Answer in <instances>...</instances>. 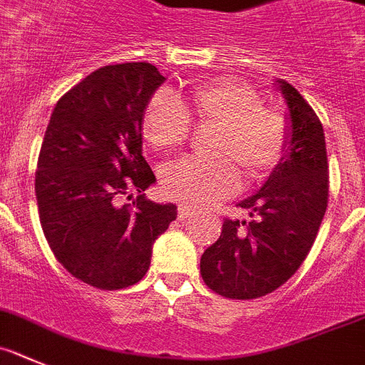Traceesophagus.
I'll list each match as a JSON object with an SVG mask.
<instances>
[{
	"mask_svg": "<svg viewBox=\"0 0 365 365\" xmlns=\"http://www.w3.org/2000/svg\"><path fill=\"white\" fill-rule=\"evenodd\" d=\"M195 215V211H192V209H190L189 205H185V203H182V205L178 207V220H187V218H190V216Z\"/></svg>",
	"mask_w": 365,
	"mask_h": 365,
	"instance_id": "obj_1",
	"label": "esophagus"
}]
</instances>
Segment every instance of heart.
I'll list each match as a JSON object with an SVG mask.
<instances>
[{
	"label": "heart",
	"mask_w": 365,
	"mask_h": 365,
	"mask_svg": "<svg viewBox=\"0 0 365 365\" xmlns=\"http://www.w3.org/2000/svg\"><path fill=\"white\" fill-rule=\"evenodd\" d=\"M190 118L216 127L215 158H183L162 176L169 198L187 205H209L235 195L240 170L260 180L277 167L285 153L289 127L284 114L262 105L255 88L231 78H215L185 94L156 93L147 103L140 133L154 150L178 149L190 133Z\"/></svg>",
	"instance_id": "obj_1"
}]
</instances>
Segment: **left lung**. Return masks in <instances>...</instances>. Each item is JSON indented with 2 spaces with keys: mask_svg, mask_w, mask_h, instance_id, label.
Returning a JSON list of instances; mask_svg holds the SVG:
<instances>
[{
  "mask_svg": "<svg viewBox=\"0 0 365 365\" xmlns=\"http://www.w3.org/2000/svg\"><path fill=\"white\" fill-rule=\"evenodd\" d=\"M277 85L289 110L284 156L262 189L238 203L251 211V222L225 218L220 238L200 260L207 287L232 300L265 297L293 277L327 209L324 127L293 85L284 80Z\"/></svg>",
  "mask_w": 365,
  "mask_h": 365,
  "instance_id": "8db88e82",
  "label": "left lung"
}]
</instances>
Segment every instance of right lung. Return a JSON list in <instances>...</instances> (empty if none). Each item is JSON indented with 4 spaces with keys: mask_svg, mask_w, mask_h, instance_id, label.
<instances>
[{
    "mask_svg": "<svg viewBox=\"0 0 365 365\" xmlns=\"http://www.w3.org/2000/svg\"><path fill=\"white\" fill-rule=\"evenodd\" d=\"M163 81L145 61L98 68L60 98L45 130L36 170L41 229L58 262L96 289L142 280L153 244L176 220L175 203L143 195L156 176L140 121ZM133 188L137 200L118 206Z\"/></svg>",
    "mask_w": 365,
    "mask_h": 365,
    "instance_id": "add662e5",
    "label": "right lung"
}]
</instances>
